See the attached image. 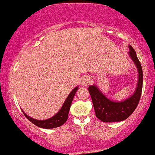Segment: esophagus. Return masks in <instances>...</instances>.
Masks as SVG:
<instances>
[{
    "label": "esophagus",
    "instance_id": "esophagus-1",
    "mask_svg": "<svg viewBox=\"0 0 155 155\" xmlns=\"http://www.w3.org/2000/svg\"><path fill=\"white\" fill-rule=\"evenodd\" d=\"M91 77L88 76V75H84L81 78L80 83L81 84V86L83 87H87L89 85L90 83H91Z\"/></svg>",
    "mask_w": 155,
    "mask_h": 155
}]
</instances>
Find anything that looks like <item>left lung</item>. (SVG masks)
Segmentation results:
<instances>
[{
	"mask_svg": "<svg viewBox=\"0 0 155 155\" xmlns=\"http://www.w3.org/2000/svg\"><path fill=\"white\" fill-rule=\"evenodd\" d=\"M129 56L136 65L138 71L137 84L134 94L124 101L116 102L108 98L95 84L88 87V91L91 94L95 115L97 118L104 123L125 120L134 113L139 103L143 86V71L134 48L129 46Z\"/></svg>",
	"mask_w": 155,
	"mask_h": 155,
	"instance_id": "obj_1",
	"label": "left lung"
}]
</instances>
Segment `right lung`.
Masks as SVG:
<instances>
[{
  "instance_id": "right-lung-1",
  "label": "right lung",
  "mask_w": 155,
  "mask_h": 155,
  "mask_svg": "<svg viewBox=\"0 0 155 155\" xmlns=\"http://www.w3.org/2000/svg\"><path fill=\"white\" fill-rule=\"evenodd\" d=\"M78 89V87H75L71 91V93L68 94V96L66 98L65 102L63 104L61 109L59 110V112L57 114H55L53 116H52L51 118L47 119V120H39L30 117L29 116H28V115L22 110L23 113H24L25 116L29 121H31L32 124H35L37 127H40V128L53 129L56 128V127H61V126H62L63 124L68 120V113H69L70 108H71L73 98L74 97L75 93L77 92Z\"/></svg>"
}]
</instances>
